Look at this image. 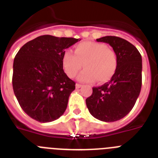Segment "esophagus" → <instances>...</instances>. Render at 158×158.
Here are the masks:
<instances>
[{
    "instance_id": "34e87169",
    "label": "esophagus",
    "mask_w": 158,
    "mask_h": 158,
    "mask_svg": "<svg viewBox=\"0 0 158 158\" xmlns=\"http://www.w3.org/2000/svg\"><path fill=\"white\" fill-rule=\"evenodd\" d=\"M82 85H80V84H76V89H80V88H81Z\"/></svg>"
}]
</instances>
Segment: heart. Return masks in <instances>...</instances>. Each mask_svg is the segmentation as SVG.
Returning <instances> with one entry per match:
<instances>
[{"mask_svg":"<svg viewBox=\"0 0 158 158\" xmlns=\"http://www.w3.org/2000/svg\"><path fill=\"white\" fill-rule=\"evenodd\" d=\"M74 54L66 51L63 56V66L69 77L73 78L81 69L77 79L81 82L92 83L98 80H110L118 68V58L112 49L106 44L94 41H85L75 47Z\"/></svg>","mask_w":158,"mask_h":158,"instance_id":"b5f03b06","label":"heart"}]
</instances>
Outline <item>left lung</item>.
<instances>
[{"instance_id": "obj_1", "label": "left lung", "mask_w": 158, "mask_h": 158, "mask_svg": "<svg viewBox=\"0 0 158 158\" xmlns=\"http://www.w3.org/2000/svg\"><path fill=\"white\" fill-rule=\"evenodd\" d=\"M109 44L118 58V68L109 82L92 88L86 105L94 118L114 122L124 118L133 108L142 86V56L128 40L115 36L96 39Z\"/></svg>"}]
</instances>
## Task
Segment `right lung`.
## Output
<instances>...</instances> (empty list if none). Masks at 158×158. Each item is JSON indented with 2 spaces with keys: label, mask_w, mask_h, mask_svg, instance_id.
Here are the masks:
<instances>
[{
  "label": "right lung",
  "mask_w": 158,
  "mask_h": 158,
  "mask_svg": "<svg viewBox=\"0 0 158 158\" xmlns=\"http://www.w3.org/2000/svg\"><path fill=\"white\" fill-rule=\"evenodd\" d=\"M81 39L43 35L26 43L13 63L12 86L23 111L39 122L60 118L75 82L65 73L63 56Z\"/></svg>",
  "instance_id": "right-lung-1"
}]
</instances>
